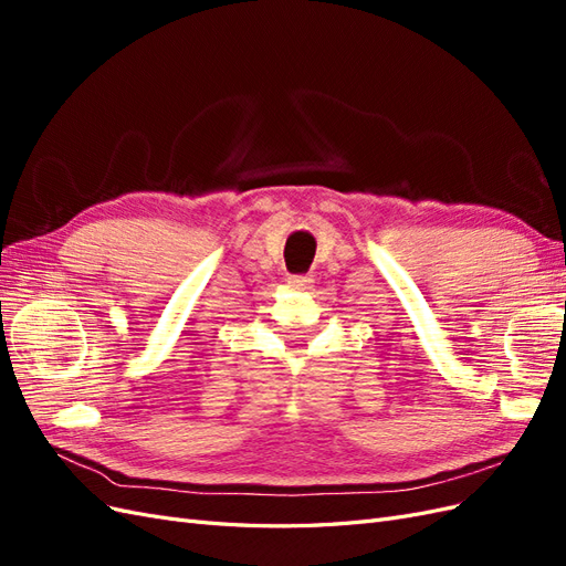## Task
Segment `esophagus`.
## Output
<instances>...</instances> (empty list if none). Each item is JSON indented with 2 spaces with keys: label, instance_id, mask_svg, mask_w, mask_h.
<instances>
[{
  "label": "esophagus",
  "instance_id": "1",
  "mask_svg": "<svg viewBox=\"0 0 566 566\" xmlns=\"http://www.w3.org/2000/svg\"><path fill=\"white\" fill-rule=\"evenodd\" d=\"M312 283H314V279L310 276V273H306V276L302 273V276H290L287 279V285L290 287H297V290H310Z\"/></svg>",
  "mask_w": 566,
  "mask_h": 566
}]
</instances>
